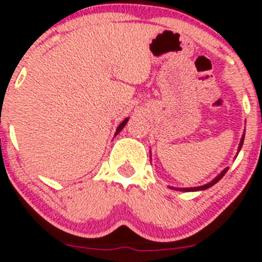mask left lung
Wrapping results in <instances>:
<instances>
[{
    "label": "left lung",
    "mask_w": 262,
    "mask_h": 262,
    "mask_svg": "<svg viewBox=\"0 0 262 262\" xmlns=\"http://www.w3.org/2000/svg\"><path fill=\"white\" fill-rule=\"evenodd\" d=\"M244 139H245V137H242V139H241V143H239V149H241L242 144H244ZM227 171H228V168H226V170H224L223 172H222V173H219V175L216 176V178L214 179L213 181H210L209 184H207V185H203V186H198V187H187V189H179V190H182V191H198V190H205V189H208V187L213 186L214 184H216V182H218L219 180H221V179L223 178L224 175H226V172H227Z\"/></svg>",
    "instance_id": "1"
}]
</instances>
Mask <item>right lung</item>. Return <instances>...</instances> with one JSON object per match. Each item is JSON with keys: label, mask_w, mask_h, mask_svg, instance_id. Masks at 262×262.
Here are the masks:
<instances>
[{"label": "right lung", "mask_w": 262, "mask_h": 262, "mask_svg": "<svg viewBox=\"0 0 262 262\" xmlns=\"http://www.w3.org/2000/svg\"><path fill=\"white\" fill-rule=\"evenodd\" d=\"M126 121H128V119H125V120H124V121H123V123H121V124H120V125H119V126H118V129H116V133H115V134H118V133H119V132H120V130H121V129H123V128H124V126H125Z\"/></svg>", "instance_id": "1"}]
</instances>
